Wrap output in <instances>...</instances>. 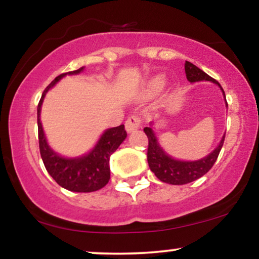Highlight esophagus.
<instances>
[{"mask_svg": "<svg viewBox=\"0 0 259 259\" xmlns=\"http://www.w3.org/2000/svg\"><path fill=\"white\" fill-rule=\"evenodd\" d=\"M140 126H141V119H140L138 115H130L125 121V129L127 133L135 132Z\"/></svg>", "mask_w": 259, "mask_h": 259, "instance_id": "1", "label": "esophagus"}]
</instances>
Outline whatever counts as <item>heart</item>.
<instances>
[{
	"label": "heart",
	"mask_w": 259,
	"mask_h": 259,
	"mask_svg": "<svg viewBox=\"0 0 259 259\" xmlns=\"http://www.w3.org/2000/svg\"><path fill=\"white\" fill-rule=\"evenodd\" d=\"M163 84H164V81H163L162 76H156V78H153L150 81V84H148V90H150L151 92L158 91L162 89Z\"/></svg>",
	"instance_id": "1"
}]
</instances>
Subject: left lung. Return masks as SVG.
<instances>
[{
  "mask_svg": "<svg viewBox=\"0 0 259 259\" xmlns=\"http://www.w3.org/2000/svg\"><path fill=\"white\" fill-rule=\"evenodd\" d=\"M185 73L186 78L190 82L203 81V80L214 82L215 85H218L221 88L223 95L225 97L224 90H223L221 84L217 80L210 78L208 74L204 73L203 70H201L200 68L196 67L195 64H192L191 62H185ZM144 132L148 139L147 162L148 165H150V169L160 181L171 184V185H184V184L192 183V181L203 177L207 171H209V169L213 167L217 158H218L219 152H221L225 139L224 135L218 146L215 147V150H213V152H210L207 157L198 160L189 162V160L174 159L173 157L165 153L164 150L160 147L156 135H154L152 126H146L144 129Z\"/></svg>",
  "mask_w": 259,
  "mask_h": 259,
  "instance_id": "1",
  "label": "left lung"
}]
</instances>
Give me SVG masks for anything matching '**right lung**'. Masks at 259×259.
Masks as SVG:
<instances>
[{
  "label": "right lung",
  "mask_w": 259,
  "mask_h": 259,
  "mask_svg": "<svg viewBox=\"0 0 259 259\" xmlns=\"http://www.w3.org/2000/svg\"><path fill=\"white\" fill-rule=\"evenodd\" d=\"M82 69L84 67L78 70L61 74L45 89L37 105L38 146H40V154L45 168L59 186L74 192H92L102 189L108 184L109 178H111L109 158L126 138L124 124L107 129L97 141L96 146L85 156L76 157V158H64L49 146L40 121L41 106H42L46 92L67 74L69 75L79 74Z\"/></svg>",
  "instance_id": "add662e5"
}]
</instances>
